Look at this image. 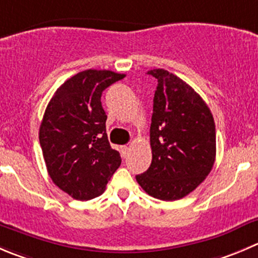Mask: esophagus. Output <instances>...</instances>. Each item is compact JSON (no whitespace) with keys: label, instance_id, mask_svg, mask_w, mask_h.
Masks as SVG:
<instances>
[{"label":"esophagus","instance_id":"obj_1","mask_svg":"<svg viewBox=\"0 0 258 258\" xmlns=\"http://www.w3.org/2000/svg\"><path fill=\"white\" fill-rule=\"evenodd\" d=\"M121 150H122V154H123V156L126 157V155H128L130 150H131V146H122Z\"/></svg>","mask_w":258,"mask_h":258}]
</instances>
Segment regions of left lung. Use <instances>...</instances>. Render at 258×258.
Masks as SVG:
<instances>
[{
    "label": "left lung",
    "instance_id": "obj_1",
    "mask_svg": "<svg viewBox=\"0 0 258 258\" xmlns=\"http://www.w3.org/2000/svg\"><path fill=\"white\" fill-rule=\"evenodd\" d=\"M147 74L157 79L150 127L152 161L136 180L149 196L177 201L211 172L216 124L211 109L189 84L164 69Z\"/></svg>",
    "mask_w": 258,
    "mask_h": 258
}]
</instances>
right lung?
<instances>
[{"label": "right lung", "mask_w": 258, "mask_h": 258, "mask_svg": "<svg viewBox=\"0 0 258 258\" xmlns=\"http://www.w3.org/2000/svg\"><path fill=\"white\" fill-rule=\"evenodd\" d=\"M124 77L111 71L81 72L56 89L45 109L39 140L47 172L77 201L101 196L121 165L119 152L107 137L101 97Z\"/></svg>", "instance_id": "1"}]
</instances>
